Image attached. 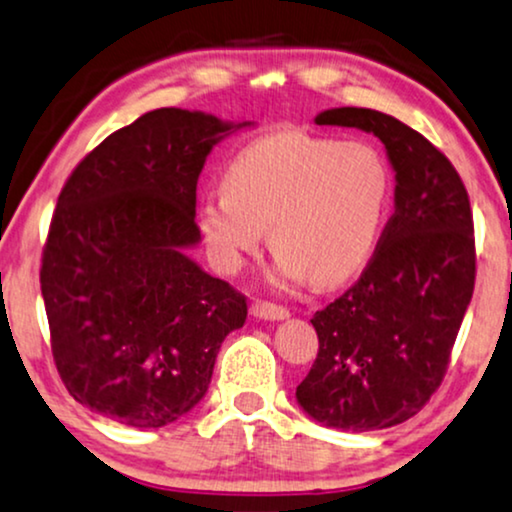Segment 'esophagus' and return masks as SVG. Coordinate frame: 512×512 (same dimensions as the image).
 <instances>
[{
	"label": "esophagus",
	"instance_id": "1",
	"mask_svg": "<svg viewBox=\"0 0 512 512\" xmlns=\"http://www.w3.org/2000/svg\"><path fill=\"white\" fill-rule=\"evenodd\" d=\"M251 315L261 320H285L289 311L285 306L270 304V301H254V304H251Z\"/></svg>",
	"mask_w": 512,
	"mask_h": 512
}]
</instances>
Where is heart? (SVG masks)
Listing matches in <instances>:
<instances>
[{
	"instance_id": "heart-1",
	"label": "heart",
	"mask_w": 512,
	"mask_h": 512,
	"mask_svg": "<svg viewBox=\"0 0 512 512\" xmlns=\"http://www.w3.org/2000/svg\"><path fill=\"white\" fill-rule=\"evenodd\" d=\"M223 187L199 204L201 237L223 273H237L270 227L280 275L330 287L370 258L391 180L370 144L277 132L239 151Z\"/></svg>"
}]
</instances>
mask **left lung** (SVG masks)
<instances>
[{"mask_svg": "<svg viewBox=\"0 0 512 512\" xmlns=\"http://www.w3.org/2000/svg\"><path fill=\"white\" fill-rule=\"evenodd\" d=\"M318 125L380 137L396 170V208L375 254L311 318L318 356L296 399L337 430H384L439 389L475 292V223L458 170L420 132L372 109L323 111Z\"/></svg>", "mask_w": 512, "mask_h": 512, "instance_id": "left-lung-1", "label": "left lung"}]
</instances>
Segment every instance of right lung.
<instances>
[{"mask_svg":"<svg viewBox=\"0 0 512 512\" xmlns=\"http://www.w3.org/2000/svg\"><path fill=\"white\" fill-rule=\"evenodd\" d=\"M230 125L185 109L144 113L94 147L63 185L42 249L52 356L68 394L132 427L189 413L246 296L204 273L197 180Z\"/></svg>","mask_w":512,"mask_h":512,"instance_id":"right-lung-1","label":"right lung"}]
</instances>
